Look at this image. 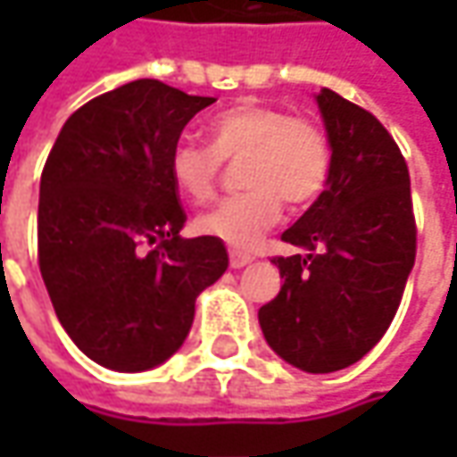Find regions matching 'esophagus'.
Segmentation results:
<instances>
[{
	"mask_svg": "<svg viewBox=\"0 0 457 457\" xmlns=\"http://www.w3.org/2000/svg\"><path fill=\"white\" fill-rule=\"evenodd\" d=\"M252 262H254V256L252 254H244V252H237V249L228 252V264H231L234 270H241V267H246V264H252Z\"/></svg>",
	"mask_w": 457,
	"mask_h": 457,
	"instance_id": "obj_1",
	"label": "esophagus"
}]
</instances>
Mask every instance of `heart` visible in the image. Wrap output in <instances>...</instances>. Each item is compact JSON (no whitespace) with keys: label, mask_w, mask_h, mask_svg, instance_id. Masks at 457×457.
<instances>
[{"label":"heart","mask_w":457,"mask_h":457,"mask_svg":"<svg viewBox=\"0 0 457 457\" xmlns=\"http://www.w3.org/2000/svg\"><path fill=\"white\" fill-rule=\"evenodd\" d=\"M211 147L180 142L170 152V178L190 203L213 198L220 160L241 162L246 193L226 198L195 220V228L237 249H252L277 220L282 201L305 208L323 193L330 175V145L325 132L305 116L241 101L208 121Z\"/></svg>","instance_id":"obj_1"}]
</instances>
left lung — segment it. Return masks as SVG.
Listing matches in <instances>:
<instances>
[{"label": "left lung", "mask_w": 457, "mask_h": 457, "mask_svg": "<svg viewBox=\"0 0 457 457\" xmlns=\"http://www.w3.org/2000/svg\"><path fill=\"white\" fill-rule=\"evenodd\" d=\"M330 145L318 201L282 241L300 254L272 259L285 285L259 310L274 353L307 374L361 361L386 333L414 267L410 170L377 116L330 88L315 94Z\"/></svg>", "instance_id": "1"}]
</instances>
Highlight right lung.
<instances>
[{
	"mask_svg": "<svg viewBox=\"0 0 457 457\" xmlns=\"http://www.w3.org/2000/svg\"><path fill=\"white\" fill-rule=\"evenodd\" d=\"M213 101L132 80L68 116L47 154L40 274L71 341L104 369L165 363L190 333L195 297L228 267L223 241L180 237L170 178L185 124Z\"/></svg>",
	"mask_w": 457,
	"mask_h": 457,
	"instance_id": "right-lung-1",
	"label": "right lung"
}]
</instances>
